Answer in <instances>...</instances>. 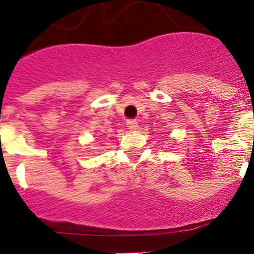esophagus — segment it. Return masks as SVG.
<instances>
[{"instance_id": "esophagus-1", "label": "esophagus", "mask_w": 254, "mask_h": 254, "mask_svg": "<svg viewBox=\"0 0 254 254\" xmlns=\"http://www.w3.org/2000/svg\"><path fill=\"white\" fill-rule=\"evenodd\" d=\"M127 127H128V129H131V131H134V129H137V127H138L137 121L128 120V121H127Z\"/></svg>"}]
</instances>
